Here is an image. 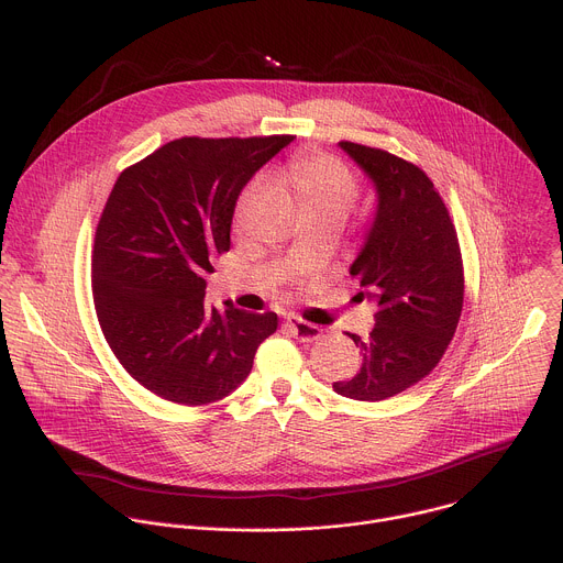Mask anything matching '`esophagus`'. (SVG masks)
<instances>
[{"instance_id":"esophagus-1","label":"esophagus","mask_w":563,"mask_h":563,"mask_svg":"<svg viewBox=\"0 0 563 563\" xmlns=\"http://www.w3.org/2000/svg\"><path fill=\"white\" fill-rule=\"evenodd\" d=\"M287 328H289V332H291L298 341H302V343L318 341L320 334H323V332H320V328L307 323V320H302V318H298V316H289V318H287Z\"/></svg>"}]
</instances>
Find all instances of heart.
I'll return each instance as SVG.
<instances>
[{"mask_svg": "<svg viewBox=\"0 0 563 563\" xmlns=\"http://www.w3.org/2000/svg\"><path fill=\"white\" fill-rule=\"evenodd\" d=\"M291 180L307 200V207H334L345 213L356 200V180L352 174L330 155H307L291 167ZM265 178H254L235 205V227L243 229L247 222L250 207L261 191Z\"/></svg>", "mask_w": 563, "mask_h": 563, "instance_id": "heart-1", "label": "heart"}]
</instances>
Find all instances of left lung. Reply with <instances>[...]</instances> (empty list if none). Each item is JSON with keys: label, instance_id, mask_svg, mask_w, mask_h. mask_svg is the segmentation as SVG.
Listing matches in <instances>:
<instances>
[{"label": "left lung", "instance_id": "8db88e82", "mask_svg": "<svg viewBox=\"0 0 563 563\" xmlns=\"http://www.w3.org/2000/svg\"><path fill=\"white\" fill-rule=\"evenodd\" d=\"M339 146L376 189V213L350 274L374 305L367 341L347 334L361 369L334 383L356 400H383L426 378L445 354L463 307L456 229L432 180L412 163L356 142Z\"/></svg>", "mask_w": 563, "mask_h": 563}]
</instances>
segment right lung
Instances as JSON below:
<instances>
[{"label":"right lung","instance_id":"add662e5","mask_svg":"<svg viewBox=\"0 0 563 563\" xmlns=\"http://www.w3.org/2000/svg\"><path fill=\"white\" fill-rule=\"evenodd\" d=\"M294 135L180 137L124 169L93 245V302L122 367L183 406L231 394L278 316L205 302L207 274L231 247L235 200Z\"/></svg>","mask_w":563,"mask_h":563}]
</instances>
